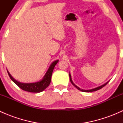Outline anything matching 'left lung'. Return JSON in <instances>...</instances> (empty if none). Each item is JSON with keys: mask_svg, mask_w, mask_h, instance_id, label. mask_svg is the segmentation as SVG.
Wrapping results in <instances>:
<instances>
[{"mask_svg": "<svg viewBox=\"0 0 123 123\" xmlns=\"http://www.w3.org/2000/svg\"><path fill=\"white\" fill-rule=\"evenodd\" d=\"M69 80H70V81H71V83H72V85H73V86H74V87H76L77 89H78V90H80V91H81V92H94V91H96V90H99V89H101V88H102L103 87H104V86H105V85H107V84L108 83V82H109V81H107V82H106V83H105V84H104V85H102L100 86H98V87H95V88H94V89H89V90H83V89H80V87H78L77 86H76V85H75V84L74 83H73V80H72V79H71V74H70V73H69Z\"/></svg>", "mask_w": 123, "mask_h": 123, "instance_id": "left-lung-1", "label": "left lung"}]
</instances>
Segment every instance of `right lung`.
<instances>
[{
    "label": "right lung",
    "mask_w": 123,
    "mask_h": 123,
    "mask_svg": "<svg viewBox=\"0 0 123 123\" xmlns=\"http://www.w3.org/2000/svg\"><path fill=\"white\" fill-rule=\"evenodd\" d=\"M59 60H56L50 64V67L48 68V71L44 74L43 79L40 81H37L34 83H24L19 82L17 81V80L13 78V77L11 75L9 72L7 70L9 74L10 79L12 80V81L15 83L19 88L23 89L25 91L33 93H39L41 92H43L45 89H46L49 85H50V81H51V77L52 74L53 70H54L55 67L58 62Z\"/></svg>",
    "instance_id": "right-lung-1"
}]
</instances>
